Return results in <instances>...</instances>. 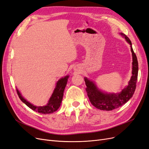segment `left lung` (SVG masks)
Returning <instances> with one entry per match:
<instances>
[{"label": "left lung", "instance_id": "8db88e82", "mask_svg": "<svg viewBox=\"0 0 149 149\" xmlns=\"http://www.w3.org/2000/svg\"><path fill=\"white\" fill-rule=\"evenodd\" d=\"M120 35L130 45L132 55V76L127 86H126L120 92L108 93L99 89L94 81L86 77L84 78L87 86L86 91L90 102L94 107L100 110L112 111L122 106L132 97L136 88L139 70L137 56L132 49L131 41L124 33H120Z\"/></svg>", "mask_w": 149, "mask_h": 149}]
</instances>
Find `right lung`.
Wrapping results in <instances>:
<instances>
[{
    "instance_id": "right-lung-1",
    "label": "right lung",
    "mask_w": 149,
    "mask_h": 149,
    "mask_svg": "<svg viewBox=\"0 0 149 149\" xmlns=\"http://www.w3.org/2000/svg\"><path fill=\"white\" fill-rule=\"evenodd\" d=\"M69 75H66L65 77H63L58 81L56 84L55 88L54 89L51 97H49L48 103L45 106H34L22 96L18 89H17V92L20 100L24 104H25L29 107H30L31 109L41 114H51L57 111L61 105L63 97V93L67 84L68 79L69 78Z\"/></svg>"
}]
</instances>
